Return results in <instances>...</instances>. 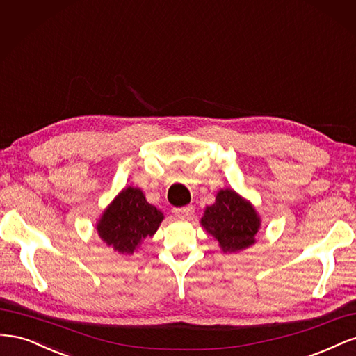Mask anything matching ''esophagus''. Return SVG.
Segmentation results:
<instances>
[{
	"mask_svg": "<svg viewBox=\"0 0 356 356\" xmlns=\"http://www.w3.org/2000/svg\"><path fill=\"white\" fill-rule=\"evenodd\" d=\"M193 212H195L193 204H187V207H181V208H174V213L177 215V217H181V218L188 217V215H191Z\"/></svg>",
	"mask_w": 356,
	"mask_h": 356,
	"instance_id": "34e87169",
	"label": "esophagus"
}]
</instances>
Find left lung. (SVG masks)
I'll return each mask as SVG.
<instances>
[{
  "instance_id": "obj_1",
  "label": "left lung",
  "mask_w": 356,
  "mask_h": 356,
  "mask_svg": "<svg viewBox=\"0 0 356 356\" xmlns=\"http://www.w3.org/2000/svg\"><path fill=\"white\" fill-rule=\"evenodd\" d=\"M202 225L218 239L224 252H236L255 242L260 220L250 203L227 188L204 211Z\"/></svg>"
}]
</instances>
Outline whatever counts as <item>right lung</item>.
I'll list each match as a JSON object with an SVG mask.
<instances>
[{"instance_id":"obj_1","label":"right lung","mask_w":356,"mask_h":356,"mask_svg":"<svg viewBox=\"0 0 356 356\" xmlns=\"http://www.w3.org/2000/svg\"><path fill=\"white\" fill-rule=\"evenodd\" d=\"M163 213L149 204L143 191L129 187L110 204L98 224L101 239L122 254H134L143 239L152 238Z\"/></svg>"}]
</instances>
